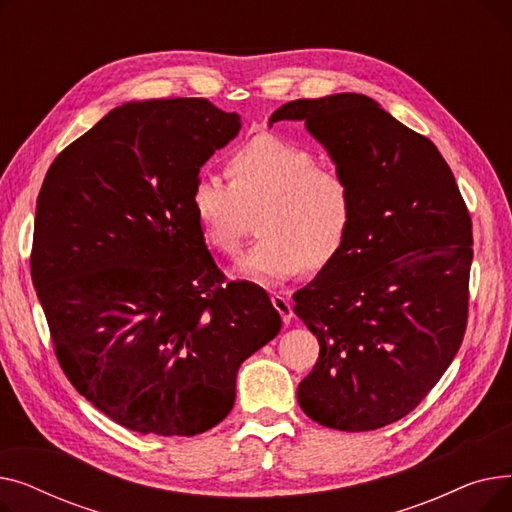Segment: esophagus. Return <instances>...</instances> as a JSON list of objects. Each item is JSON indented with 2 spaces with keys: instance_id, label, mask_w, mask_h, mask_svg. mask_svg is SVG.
Masks as SVG:
<instances>
[{
  "instance_id": "esophagus-1",
  "label": "esophagus",
  "mask_w": 512,
  "mask_h": 512,
  "mask_svg": "<svg viewBox=\"0 0 512 512\" xmlns=\"http://www.w3.org/2000/svg\"><path fill=\"white\" fill-rule=\"evenodd\" d=\"M272 303H274V309L280 313L284 324H290L292 319V307H290V301L286 297H282V294H274L272 297Z\"/></svg>"
}]
</instances>
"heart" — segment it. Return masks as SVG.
<instances>
[{
    "label": "heart",
    "instance_id": "obj_1",
    "mask_svg": "<svg viewBox=\"0 0 512 512\" xmlns=\"http://www.w3.org/2000/svg\"><path fill=\"white\" fill-rule=\"evenodd\" d=\"M228 172L232 182L199 174L188 203L207 247L224 255L238 253L249 211L261 207V238L238 261L236 276L280 284L305 265L321 270L342 251L353 228V191L338 172L319 168L315 153L259 134L230 155Z\"/></svg>",
    "mask_w": 512,
    "mask_h": 512
}]
</instances>
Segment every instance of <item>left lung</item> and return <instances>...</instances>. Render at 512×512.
<instances>
[{
  "instance_id": "8db88e82",
  "label": "left lung",
  "mask_w": 512,
  "mask_h": 512,
  "mask_svg": "<svg viewBox=\"0 0 512 512\" xmlns=\"http://www.w3.org/2000/svg\"><path fill=\"white\" fill-rule=\"evenodd\" d=\"M280 120L305 122L355 199L342 251L294 292L319 342L297 398L319 425L369 432L409 415L459 353L471 218L436 145L371 97L297 99Z\"/></svg>"
}]
</instances>
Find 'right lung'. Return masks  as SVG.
Instances as JSON below:
<instances>
[{
  "instance_id": "right-lung-1",
  "label": "right lung",
  "mask_w": 512,
  "mask_h": 512,
  "mask_svg": "<svg viewBox=\"0 0 512 512\" xmlns=\"http://www.w3.org/2000/svg\"><path fill=\"white\" fill-rule=\"evenodd\" d=\"M240 124L207 99L128 101L43 180L31 274L58 361L78 394L132 432L218 425L238 367L282 328L263 288L224 286L188 203Z\"/></svg>"
}]
</instances>
